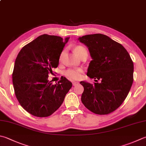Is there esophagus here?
Listing matches in <instances>:
<instances>
[{
    "instance_id": "obj_1",
    "label": "esophagus",
    "mask_w": 146,
    "mask_h": 146,
    "mask_svg": "<svg viewBox=\"0 0 146 146\" xmlns=\"http://www.w3.org/2000/svg\"><path fill=\"white\" fill-rule=\"evenodd\" d=\"M79 82L78 81H73L72 84H73V86H76V85H78Z\"/></svg>"
}]
</instances>
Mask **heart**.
Segmentation results:
<instances>
[{
    "mask_svg": "<svg viewBox=\"0 0 146 146\" xmlns=\"http://www.w3.org/2000/svg\"><path fill=\"white\" fill-rule=\"evenodd\" d=\"M83 49H86V48L81 45H78L74 47V51H75V53L78 54V55L80 54L81 52L83 50ZM64 53L65 51H63L61 54H60V60H61L62 58ZM82 72H83V70H82L81 68H71V69H68L65 71L64 74L66 76L68 77V78H72L73 79H78L81 77V74L82 73Z\"/></svg>",
    "mask_w": 146,
    "mask_h": 146,
    "instance_id": "obj_1",
    "label": "heart"
}]
</instances>
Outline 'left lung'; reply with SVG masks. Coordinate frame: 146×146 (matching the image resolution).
Instances as JSON below:
<instances>
[{
  "instance_id": "1",
  "label": "left lung",
  "mask_w": 146,
  "mask_h": 146,
  "mask_svg": "<svg viewBox=\"0 0 146 146\" xmlns=\"http://www.w3.org/2000/svg\"><path fill=\"white\" fill-rule=\"evenodd\" d=\"M89 49L92 60L87 76L94 84L81 81V101L97 114L111 113L124 102L133 81V63L126 49L106 35L95 34L78 38Z\"/></svg>"
}]
</instances>
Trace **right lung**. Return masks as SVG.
I'll list each match as a JSON object with an SVG mask.
<instances>
[{"mask_svg":"<svg viewBox=\"0 0 146 146\" xmlns=\"http://www.w3.org/2000/svg\"><path fill=\"white\" fill-rule=\"evenodd\" d=\"M68 39L40 35L23 47L16 57L13 72L15 93L21 107L33 116H51L72 88V82L65 77L55 84L48 80V74L58 65L60 54Z\"/></svg>","mask_w":146,"mask_h":146,"instance_id":"obj_1","label":"right lung"}]
</instances>
